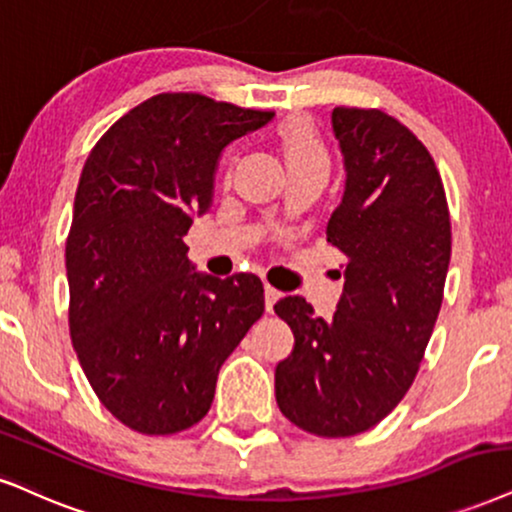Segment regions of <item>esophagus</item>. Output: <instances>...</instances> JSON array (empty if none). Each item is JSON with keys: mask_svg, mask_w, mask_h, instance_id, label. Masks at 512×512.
I'll return each mask as SVG.
<instances>
[{"mask_svg": "<svg viewBox=\"0 0 512 512\" xmlns=\"http://www.w3.org/2000/svg\"><path fill=\"white\" fill-rule=\"evenodd\" d=\"M280 292H277L275 287H270V285H266V311L268 313H273V306L277 304V299H280Z\"/></svg>", "mask_w": 512, "mask_h": 512, "instance_id": "34e87169", "label": "esophagus"}]
</instances>
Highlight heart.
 <instances>
[{"instance_id":"heart-1","label":"heart","mask_w":512,"mask_h":512,"mask_svg":"<svg viewBox=\"0 0 512 512\" xmlns=\"http://www.w3.org/2000/svg\"><path fill=\"white\" fill-rule=\"evenodd\" d=\"M277 142L285 154L287 166L294 173H325L330 170V151L304 116H289L277 125Z\"/></svg>"}]
</instances>
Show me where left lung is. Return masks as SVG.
Returning <instances> with one entry per match:
<instances>
[{"label":"left lung","mask_w":512,"mask_h":512,"mask_svg":"<svg viewBox=\"0 0 512 512\" xmlns=\"http://www.w3.org/2000/svg\"><path fill=\"white\" fill-rule=\"evenodd\" d=\"M332 128L346 187L327 242L346 256L344 294L332 320L301 296L275 304L294 332L275 399L296 427L339 439L387 418L418 375L444 299L451 218L434 159L406 125L337 106Z\"/></svg>","instance_id":"8db88e82"}]
</instances>
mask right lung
<instances>
[{
	"mask_svg": "<svg viewBox=\"0 0 512 512\" xmlns=\"http://www.w3.org/2000/svg\"><path fill=\"white\" fill-rule=\"evenodd\" d=\"M273 116L163 92L87 156L66 239L68 330L97 399L130 430L197 425L220 365L266 311L256 275L192 273L182 237L213 204L220 151Z\"/></svg>",
	"mask_w": 512,
	"mask_h": 512,
	"instance_id": "add662e5",
	"label": "right lung"
}]
</instances>
